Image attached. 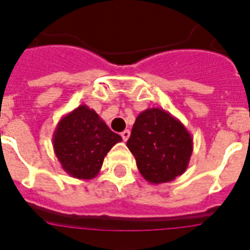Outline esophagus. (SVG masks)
<instances>
[{"label": "esophagus", "mask_w": 250, "mask_h": 250, "mask_svg": "<svg viewBox=\"0 0 250 250\" xmlns=\"http://www.w3.org/2000/svg\"><path fill=\"white\" fill-rule=\"evenodd\" d=\"M130 136V130H124L123 132H121V138H123L124 141H126L127 139H129Z\"/></svg>", "instance_id": "obj_1"}]
</instances>
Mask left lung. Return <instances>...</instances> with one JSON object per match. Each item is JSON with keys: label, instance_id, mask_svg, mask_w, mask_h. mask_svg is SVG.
I'll use <instances>...</instances> for the list:
<instances>
[{"label": "left lung", "instance_id": "1", "mask_svg": "<svg viewBox=\"0 0 250 250\" xmlns=\"http://www.w3.org/2000/svg\"><path fill=\"white\" fill-rule=\"evenodd\" d=\"M126 145L150 184L173 182L184 174L193 152L190 132L182 121L158 107L139 114Z\"/></svg>", "mask_w": 250, "mask_h": 250}]
</instances>
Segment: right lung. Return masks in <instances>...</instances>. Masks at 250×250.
Instances as JSON below:
<instances>
[{
    "instance_id": "add662e5",
    "label": "right lung",
    "mask_w": 250,
    "mask_h": 250,
    "mask_svg": "<svg viewBox=\"0 0 250 250\" xmlns=\"http://www.w3.org/2000/svg\"><path fill=\"white\" fill-rule=\"evenodd\" d=\"M121 140L95 110L80 105L59 121L52 145L68 175L90 180L99 174L106 154Z\"/></svg>"
}]
</instances>
